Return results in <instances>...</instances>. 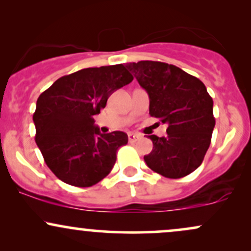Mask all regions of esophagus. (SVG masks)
Returning a JSON list of instances; mask_svg holds the SVG:
<instances>
[{
  "label": "esophagus",
  "instance_id": "esophagus-1",
  "mask_svg": "<svg viewBox=\"0 0 251 251\" xmlns=\"http://www.w3.org/2000/svg\"><path fill=\"white\" fill-rule=\"evenodd\" d=\"M140 139V135L139 134H135V133H128V140L129 143H135L137 140Z\"/></svg>",
  "mask_w": 251,
  "mask_h": 251
}]
</instances>
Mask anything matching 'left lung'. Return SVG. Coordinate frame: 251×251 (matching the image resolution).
Masks as SVG:
<instances>
[{"instance_id": "left-lung-1", "label": "left lung", "mask_w": 251, "mask_h": 251, "mask_svg": "<svg viewBox=\"0 0 251 251\" xmlns=\"http://www.w3.org/2000/svg\"><path fill=\"white\" fill-rule=\"evenodd\" d=\"M148 92L150 114L168 124V135H149L153 143L144 160L152 171L171 179L185 177L201 165L211 143L214 101L200 79L159 61L126 65Z\"/></svg>"}]
</instances>
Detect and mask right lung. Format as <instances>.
Returning a JSON list of instances; mask_svg holds the SVG:
<instances>
[{
  "instance_id": "right-lung-1",
  "label": "right lung",
  "mask_w": 251,
  "mask_h": 251,
  "mask_svg": "<svg viewBox=\"0 0 251 251\" xmlns=\"http://www.w3.org/2000/svg\"><path fill=\"white\" fill-rule=\"evenodd\" d=\"M133 76L124 65L85 68L57 79L40 94L33 120L35 142L50 171L66 184L88 188L113 169L125 132L100 133L94 116Z\"/></svg>"
}]
</instances>
